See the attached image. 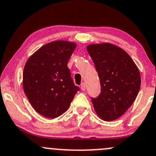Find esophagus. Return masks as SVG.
Instances as JSON below:
<instances>
[{
  "instance_id": "34e87169",
  "label": "esophagus",
  "mask_w": 156,
  "mask_h": 156,
  "mask_svg": "<svg viewBox=\"0 0 156 156\" xmlns=\"http://www.w3.org/2000/svg\"><path fill=\"white\" fill-rule=\"evenodd\" d=\"M81 89L83 91H84L85 90H86V84H85V83H82L81 84Z\"/></svg>"
}]
</instances>
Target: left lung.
Here are the masks:
<instances>
[{"label":"left lung","mask_w":156,"mask_h":156,"mask_svg":"<svg viewBox=\"0 0 156 156\" xmlns=\"http://www.w3.org/2000/svg\"><path fill=\"white\" fill-rule=\"evenodd\" d=\"M87 50L101 83V93L92 99L95 111L105 121L117 119L131 107L138 94V68L126 51L112 43L90 44Z\"/></svg>","instance_id":"left-lung-1"}]
</instances>
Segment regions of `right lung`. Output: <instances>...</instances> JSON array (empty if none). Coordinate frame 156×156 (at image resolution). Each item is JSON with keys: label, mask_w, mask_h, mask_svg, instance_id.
I'll return each mask as SVG.
<instances>
[{"label": "right lung", "mask_w": 156, "mask_h": 156, "mask_svg": "<svg viewBox=\"0 0 156 156\" xmlns=\"http://www.w3.org/2000/svg\"><path fill=\"white\" fill-rule=\"evenodd\" d=\"M76 46L69 41H53L34 52L24 65V93L34 110L43 117L62 115L79 90L67 66Z\"/></svg>", "instance_id": "obj_1"}]
</instances>
